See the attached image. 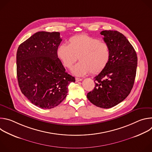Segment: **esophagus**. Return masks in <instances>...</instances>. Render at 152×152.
Wrapping results in <instances>:
<instances>
[{
  "label": "esophagus",
  "instance_id": "obj_1",
  "mask_svg": "<svg viewBox=\"0 0 152 152\" xmlns=\"http://www.w3.org/2000/svg\"><path fill=\"white\" fill-rule=\"evenodd\" d=\"M81 80H82V79H81V78H78V77H76V82H79V81H81Z\"/></svg>",
  "mask_w": 152,
  "mask_h": 152
}]
</instances>
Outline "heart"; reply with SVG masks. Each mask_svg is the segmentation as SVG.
<instances>
[{"label": "heart", "instance_id": "heart-1", "mask_svg": "<svg viewBox=\"0 0 152 152\" xmlns=\"http://www.w3.org/2000/svg\"><path fill=\"white\" fill-rule=\"evenodd\" d=\"M58 56L64 66L70 69L77 60L80 62L73 67L72 72L83 76L90 72L95 75L102 72L111 57V49L106 42L86 35L71 37L69 45L62 44L58 48Z\"/></svg>", "mask_w": 152, "mask_h": 152}]
</instances>
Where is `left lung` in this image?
I'll use <instances>...</instances> for the list:
<instances>
[{
	"mask_svg": "<svg viewBox=\"0 0 152 152\" xmlns=\"http://www.w3.org/2000/svg\"><path fill=\"white\" fill-rule=\"evenodd\" d=\"M103 40L110 46L111 57L106 67L94 77L96 86L86 97L102 108L112 107L131 93L137 67L136 52L126 37L117 31H103Z\"/></svg>",
	"mask_w": 152,
	"mask_h": 152,
	"instance_id": "8db88e82",
	"label": "left lung"
}]
</instances>
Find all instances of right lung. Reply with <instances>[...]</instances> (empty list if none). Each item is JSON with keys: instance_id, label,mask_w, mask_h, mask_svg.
Listing matches in <instances>:
<instances>
[{"instance_id": "1", "label": "right lung", "mask_w": 152, "mask_h": 152, "mask_svg": "<svg viewBox=\"0 0 152 152\" xmlns=\"http://www.w3.org/2000/svg\"><path fill=\"white\" fill-rule=\"evenodd\" d=\"M62 41L58 32H38L21 43L17 52L19 87L34 105L51 109L66 97L75 77L66 72L58 58Z\"/></svg>"}]
</instances>
